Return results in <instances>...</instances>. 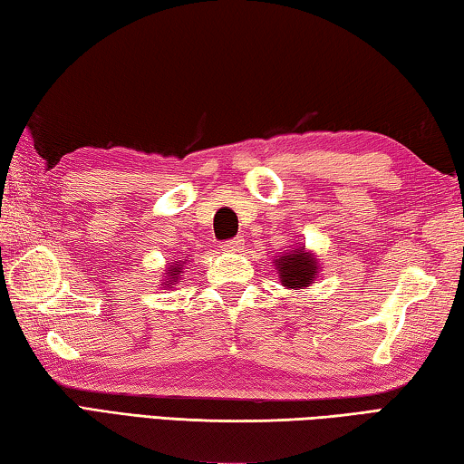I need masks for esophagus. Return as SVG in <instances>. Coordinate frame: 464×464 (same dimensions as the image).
I'll use <instances>...</instances> for the list:
<instances>
[{"mask_svg":"<svg viewBox=\"0 0 464 464\" xmlns=\"http://www.w3.org/2000/svg\"><path fill=\"white\" fill-rule=\"evenodd\" d=\"M242 248H245V238H242V237L227 240L222 245V250H226V253H240Z\"/></svg>","mask_w":464,"mask_h":464,"instance_id":"esophagus-1","label":"esophagus"}]
</instances>
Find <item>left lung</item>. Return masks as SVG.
<instances>
[{
    "label": "left lung",
    "mask_w": 464,
    "mask_h": 464,
    "mask_svg": "<svg viewBox=\"0 0 464 464\" xmlns=\"http://www.w3.org/2000/svg\"><path fill=\"white\" fill-rule=\"evenodd\" d=\"M275 269H277L281 285L285 289H307L322 271L320 258L314 250L299 245L289 253L275 256Z\"/></svg>",
    "instance_id": "obj_1"
}]
</instances>
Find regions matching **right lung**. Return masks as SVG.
Instances as JSON below:
<instances>
[{
    "label": "right lung",
    "mask_w": 464,
    "mask_h": 464,
    "mask_svg": "<svg viewBox=\"0 0 464 464\" xmlns=\"http://www.w3.org/2000/svg\"><path fill=\"white\" fill-rule=\"evenodd\" d=\"M189 263L187 258H183V261H175V263H167L165 266V273H162V279H160V287L162 289H173V285H177L179 279L183 277V269L185 265Z\"/></svg>",
    "instance_id": "add662e5"
}]
</instances>
